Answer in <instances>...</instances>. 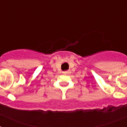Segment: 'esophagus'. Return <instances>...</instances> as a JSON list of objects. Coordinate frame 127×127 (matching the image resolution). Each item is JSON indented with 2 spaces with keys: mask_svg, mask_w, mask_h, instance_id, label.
<instances>
[{
  "mask_svg": "<svg viewBox=\"0 0 127 127\" xmlns=\"http://www.w3.org/2000/svg\"><path fill=\"white\" fill-rule=\"evenodd\" d=\"M71 72H70V70H66V71H64L62 72L64 74H70Z\"/></svg>",
  "mask_w": 127,
  "mask_h": 127,
  "instance_id": "34e87169",
  "label": "esophagus"
}]
</instances>
